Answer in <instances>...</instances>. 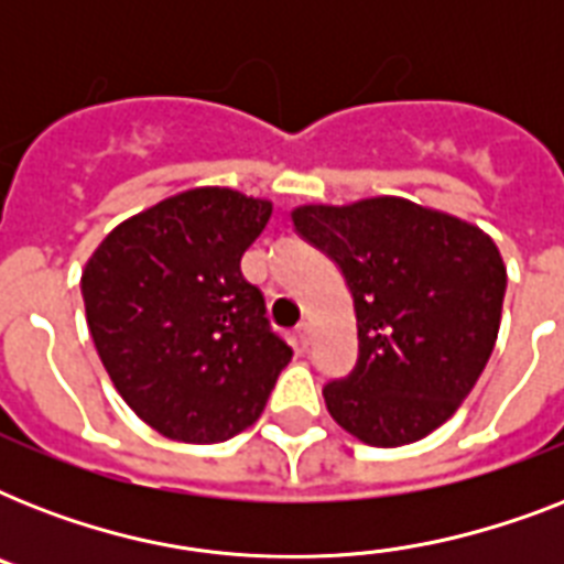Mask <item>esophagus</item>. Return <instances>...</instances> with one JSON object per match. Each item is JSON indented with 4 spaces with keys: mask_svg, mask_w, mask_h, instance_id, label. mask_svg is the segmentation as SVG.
<instances>
[{
    "mask_svg": "<svg viewBox=\"0 0 564 564\" xmlns=\"http://www.w3.org/2000/svg\"><path fill=\"white\" fill-rule=\"evenodd\" d=\"M295 339H299L301 348H307V345H310V325H307V322H301V325L295 327Z\"/></svg>",
    "mask_w": 564,
    "mask_h": 564,
    "instance_id": "esophagus-1",
    "label": "esophagus"
}]
</instances>
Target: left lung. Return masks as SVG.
Masks as SVG:
<instances>
[{
    "label": "left lung",
    "instance_id": "obj_1",
    "mask_svg": "<svg viewBox=\"0 0 564 564\" xmlns=\"http://www.w3.org/2000/svg\"><path fill=\"white\" fill-rule=\"evenodd\" d=\"M343 272L357 316L351 375L325 383L334 421L366 445L419 442L445 424L491 357L507 292L498 246L406 198L292 210Z\"/></svg>",
    "mask_w": 564,
    "mask_h": 564
}]
</instances>
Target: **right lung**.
<instances>
[{
	"instance_id": "1",
	"label": "right lung",
	"mask_w": 564,
	"mask_h": 564,
	"mask_svg": "<svg viewBox=\"0 0 564 564\" xmlns=\"http://www.w3.org/2000/svg\"><path fill=\"white\" fill-rule=\"evenodd\" d=\"M272 204L228 187L172 195L113 228L84 265L87 327L117 392L189 445L251 427L292 348L239 272Z\"/></svg>"
}]
</instances>
